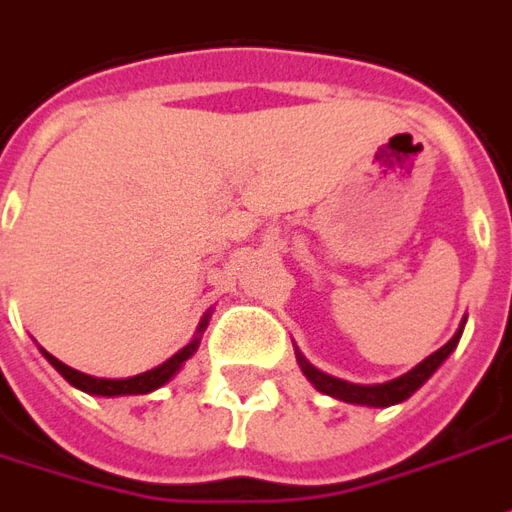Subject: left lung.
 Masks as SVG:
<instances>
[{"instance_id": "obj_1", "label": "left lung", "mask_w": 512, "mask_h": 512, "mask_svg": "<svg viewBox=\"0 0 512 512\" xmlns=\"http://www.w3.org/2000/svg\"><path fill=\"white\" fill-rule=\"evenodd\" d=\"M463 324H466V321H463ZM463 324H460V330L455 332V338H452L449 343H443L438 352H432L427 360H421L416 368H410V371L402 374V377H396V380L391 382H382V385H355V382L330 377V374L318 371L313 363H307L302 352H296V360H299V366H302V374L316 385V391L327 393V396H335V399L349 402V405L391 407V405H399V402H405V399H410V396H413V393H416L418 388H421V385H424V382L430 380L432 374L438 371V366H441L443 360L455 352L457 341H460V335H463Z\"/></svg>"}]
</instances>
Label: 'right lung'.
<instances>
[{"label":"right lung","instance_id":"1","mask_svg":"<svg viewBox=\"0 0 512 512\" xmlns=\"http://www.w3.org/2000/svg\"><path fill=\"white\" fill-rule=\"evenodd\" d=\"M207 327V316L202 318V324H199V332ZM196 349H199V335H196L194 341L188 343V346H182L177 355H171L166 363H160L152 371H144V374H135V377H127V380H102V377H91V374H82L77 368L66 366V363H60L57 357H52L46 349L44 357L52 363V366L63 374V380L71 382L74 388H80V391L91 393V396H135V393H152L160 385H166V382L177 374L182 368V363L188 360V357L194 355Z\"/></svg>","mask_w":512,"mask_h":512}]
</instances>
